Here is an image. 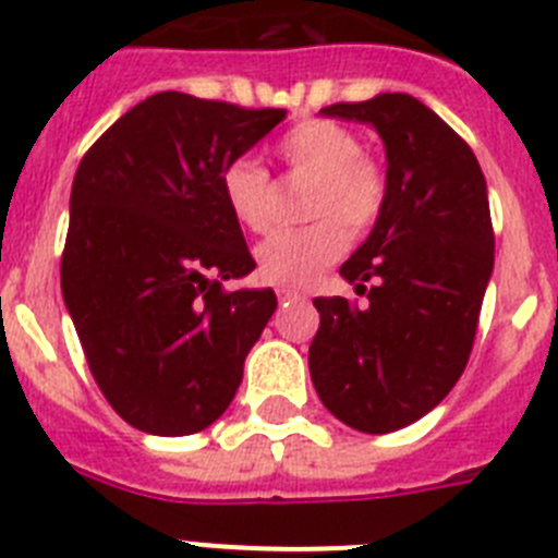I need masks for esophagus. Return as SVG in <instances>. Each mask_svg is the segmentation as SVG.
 I'll use <instances>...</instances> for the list:
<instances>
[{
  "instance_id": "34e87169",
  "label": "esophagus",
  "mask_w": 558,
  "mask_h": 558,
  "mask_svg": "<svg viewBox=\"0 0 558 558\" xmlns=\"http://www.w3.org/2000/svg\"><path fill=\"white\" fill-rule=\"evenodd\" d=\"M276 299H279V304L304 302V293L302 290H293V288H276Z\"/></svg>"
}]
</instances>
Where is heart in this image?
Segmentation results:
<instances>
[{
  "label": "heart",
  "mask_w": 558,
  "mask_h": 558,
  "mask_svg": "<svg viewBox=\"0 0 558 558\" xmlns=\"http://www.w3.org/2000/svg\"><path fill=\"white\" fill-rule=\"evenodd\" d=\"M276 159L295 179H310L304 218L310 223L270 234L256 248V270L265 282L304 288L338 263L349 236H363L383 218L388 201L386 167L363 150L352 128L332 120H302L276 142ZM220 198L231 218L254 234L276 220L270 172L248 156L220 170Z\"/></svg>",
  "instance_id": "heart-1"
}]
</instances>
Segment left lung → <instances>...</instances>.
Wrapping results in <instances>:
<instances>
[{"mask_svg": "<svg viewBox=\"0 0 558 558\" xmlns=\"http://www.w3.org/2000/svg\"><path fill=\"white\" fill-rule=\"evenodd\" d=\"M327 117L372 122L386 142L388 201L340 265L363 307L313 299L322 315L310 377L324 408L360 433H391L441 402L470 363L495 229L481 165L411 95L335 102Z\"/></svg>", "mask_w": 558, "mask_h": 558, "instance_id": "1", "label": "left lung"}]
</instances>
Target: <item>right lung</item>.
<instances>
[{
	"mask_svg": "<svg viewBox=\"0 0 558 558\" xmlns=\"http://www.w3.org/2000/svg\"><path fill=\"white\" fill-rule=\"evenodd\" d=\"M282 120V108L159 92L77 167L63 302L102 397L136 430L190 436L234 399L276 293L223 288L256 263L220 170Z\"/></svg>",
	"mask_w": 558,
	"mask_h": 558,
	"instance_id": "right-lung-1",
	"label": "right lung"
}]
</instances>
